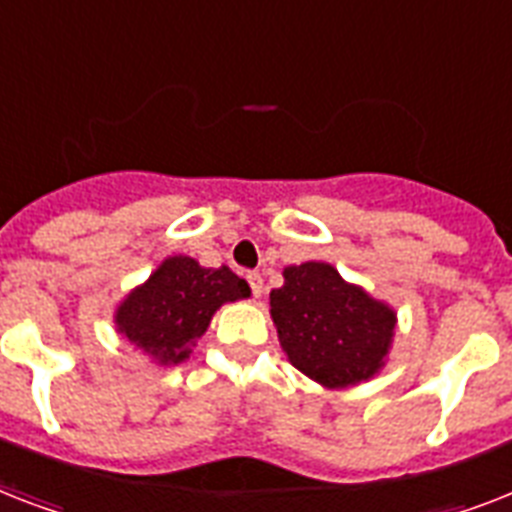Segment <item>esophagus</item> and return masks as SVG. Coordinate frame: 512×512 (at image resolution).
Segmentation results:
<instances>
[{
    "label": "esophagus",
    "instance_id": "1",
    "mask_svg": "<svg viewBox=\"0 0 512 512\" xmlns=\"http://www.w3.org/2000/svg\"><path fill=\"white\" fill-rule=\"evenodd\" d=\"M247 281H249V287H252V295L255 297H260L263 295V276H260V273H247Z\"/></svg>",
    "mask_w": 512,
    "mask_h": 512
}]
</instances>
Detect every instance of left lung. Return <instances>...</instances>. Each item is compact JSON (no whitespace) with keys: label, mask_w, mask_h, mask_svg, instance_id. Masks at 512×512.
<instances>
[{"label":"left lung","mask_w":512,"mask_h":512,"mask_svg":"<svg viewBox=\"0 0 512 512\" xmlns=\"http://www.w3.org/2000/svg\"><path fill=\"white\" fill-rule=\"evenodd\" d=\"M271 292V319L289 364L327 390L356 388L385 369L398 313L332 263L284 268Z\"/></svg>","instance_id":"1"}]
</instances>
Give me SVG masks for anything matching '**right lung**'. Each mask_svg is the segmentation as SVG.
I'll list each match as a JSON object with an SVG mask.
<instances>
[{
	"instance_id": "add662e5",
	"label": "right lung",
	"mask_w": 512,
	"mask_h": 512,
	"mask_svg": "<svg viewBox=\"0 0 512 512\" xmlns=\"http://www.w3.org/2000/svg\"><path fill=\"white\" fill-rule=\"evenodd\" d=\"M249 295L247 281L228 265L204 268L188 255H170L116 303L114 327L151 364L177 366L191 358L225 303Z\"/></svg>"
}]
</instances>
